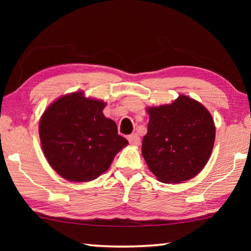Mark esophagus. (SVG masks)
<instances>
[{"label":"esophagus","instance_id":"1","mask_svg":"<svg viewBox=\"0 0 251 251\" xmlns=\"http://www.w3.org/2000/svg\"><path fill=\"white\" fill-rule=\"evenodd\" d=\"M127 139H128L130 145H133V146H138L139 143H141V138H139V136L137 134L129 135L128 137H127Z\"/></svg>","mask_w":251,"mask_h":251}]
</instances>
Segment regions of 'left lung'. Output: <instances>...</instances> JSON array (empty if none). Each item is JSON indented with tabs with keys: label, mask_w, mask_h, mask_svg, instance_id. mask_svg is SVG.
<instances>
[{
	"label": "left lung",
	"mask_w": 251,
	"mask_h": 251,
	"mask_svg": "<svg viewBox=\"0 0 251 251\" xmlns=\"http://www.w3.org/2000/svg\"><path fill=\"white\" fill-rule=\"evenodd\" d=\"M150 122L142 154L150 171L166 184L184 182L209 160L216 127L208 109L188 96L172 104L147 107Z\"/></svg>",
	"instance_id": "1"
}]
</instances>
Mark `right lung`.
Here are the masks:
<instances>
[{
  "label": "right lung",
  "mask_w": 251,
  "mask_h": 251,
  "mask_svg": "<svg viewBox=\"0 0 251 251\" xmlns=\"http://www.w3.org/2000/svg\"><path fill=\"white\" fill-rule=\"evenodd\" d=\"M103 100L75 92L59 97L45 109L39 133L42 150L59 176L75 182L96 179L109 168L128 142L106 118Z\"/></svg>",
  "instance_id": "right-lung-1"
}]
</instances>
